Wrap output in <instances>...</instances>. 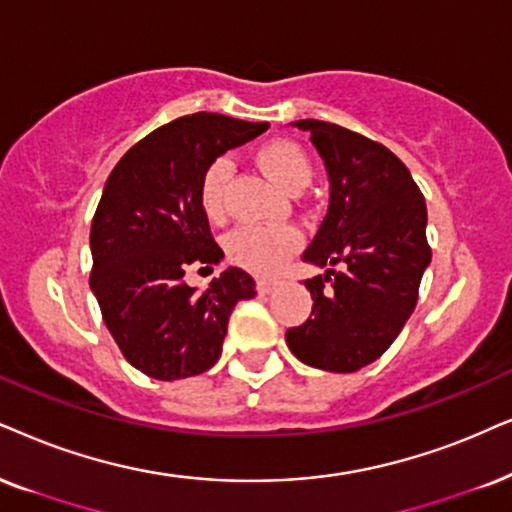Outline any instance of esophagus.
I'll list each match as a JSON object with an SVG mask.
<instances>
[{
    "label": "esophagus",
    "instance_id": "esophagus-1",
    "mask_svg": "<svg viewBox=\"0 0 512 512\" xmlns=\"http://www.w3.org/2000/svg\"><path fill=\"white\" fill-rule=\"evenodd\" d=\"M276 286L274 278H257V293H271V288Z\"/></svg>",
    "mask_w": 512,
    "mask_h": 512
}]
</instances>
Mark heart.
I'll return each mask as SVG.
<instances>
[{"mask_svg":"<svg viewBox=\"0 0 512 512\" xmlns=\"http://www.w3.org/2000/svg\"><path fill=\"white\" fill-rule=\"evenodd\" d=\"M255 163L274 184L288 193H300L314 177L309 153L293 139H271L255 151ZM231 163L217 158L200 177V208L212 224L226 219V186ZM226 257L252 274H274L302 248V234L295 226H238L226 238Z\"/></svg>","mask_w":512,"mask_h":512,"instance_id":"heart-1","label":"heart"}]
</instances>
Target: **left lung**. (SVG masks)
I'll return each instance as SVG.
<instances>
[{"mask_svg": "<svg viewBox=\"0 0 512 512\" xmlns=\"http://www.w3.org/2000/svg\"><path fill=\"white\" fill-rule=\"evenodd\" d=\"M312 134L331 179V205L304 250L326 271L307 278L312 316L288 328L302 364L352 373L380 359L409 321L432 260L428 210L406 165L378 141L333 122L297 120ZM340 263L343 269L335 272Z\"/></svg>", "mask_w": 512, "mask_h": 512, "instance_id": "1", "label": "left lung"}]
</instances>
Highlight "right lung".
<instances>
[{
  "label": "right lung",
  "mask_w": 512,
  "mask_h": 512,
  "mask_svg": "<svg viewBox=\"0 0 512 512\" xmlns=\"http://www.w3.org/2000/svg\"><path fill=\"white\" fill-rule=\"evenodd\" d=\"M267 122L193 113L153 129L113 167L92 219V286L113 340L141 373L179 380L217 364L229 316L255 297V278L229 267L205 293L186 269L224 257L200 208V177Z\"/></svg>",
  "instance_id": "add662e5"
}]
</instances>
